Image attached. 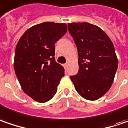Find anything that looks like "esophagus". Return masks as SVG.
<instances>
[{
    "mask_svg": "<svg viewBox=\"0 0 128 128\" xmlns=\"http://www.w3.org/2000/svg\"><path fill=\"white\" fill-rule=\"evenodd\" d=\"M67 66H68V63H66V64H64V68H67Z\"/></svg>",
    "mask_w": 128,
    "mask_h": 128,
    "instance_id": "1",
    "label": "esophagus"
}]
</instances>
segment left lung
Returning a JSON list of instances; mask_svg holds the SVG:
<instances>
[{"label": "left lung", "mask_w": 128, "mask_h": 128, "mask_svg": "<svg viewBox=\"0 0 128 128\" xmlns=\"http://www.w3.org/2000/svg\"><path fill=\"white\" fill-rule=\"evenodd\" d=\"M76 45L78 72L70 76L78 94L96 100L111 87L118 66L112 41L102 29L88 22L68 23Z\"/></svg>", "instance_id": "left-lung-1"}]
</instances>
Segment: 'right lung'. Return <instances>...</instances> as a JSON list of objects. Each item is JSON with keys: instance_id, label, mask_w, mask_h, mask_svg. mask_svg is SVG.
Returning <instances> with one entry per match:
<instances>
[{"instance_id": "right-lung-1", "label": "right lung", "mask_w": 128, "mask_h": 128, "mask_svg": "<svg viewBox=\"0 0 128 128\" xmlns=\"http://www.w3.org/2000/svg\"><path fill=\"white\" fill-rule=\"evenodd\" d=\"M67 31L65 23L43 22L24 32L17 44L14 69L22 89L39 103L52 98L64 68L54 58V44Z\"/></svg>"}]
</instances>
